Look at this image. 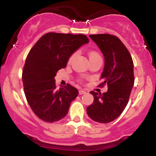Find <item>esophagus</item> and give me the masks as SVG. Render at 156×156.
Segmentation results:
<instances>
[{"label":"esophagus","instance_id":"34e87169","mask_svg":"<svg viewBox=\"0 0 156 156\" xmlns=\"http://www.w3.org/2000/svg\"><path fill=\"white\" fill-rule=\"evenodd\" d=\"M87 92L85 90H83V89H80L79 90V94H85V93Z\"/></svg>","mask_w":156,"mask_h":156}]
</instances>
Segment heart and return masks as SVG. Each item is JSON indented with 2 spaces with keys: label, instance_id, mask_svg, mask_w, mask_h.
<instances>
[{
  "label": "heart",
  "instance_id": "b5f03b06",
  "mask_svg": "<svg viewBox=\"0 0 156 156\" xmlns=\"http://www.w3.org/2000/svg\"><path fill=\"white\" fill-rule=\"evenodd\" d=\"M75 56H76V54H73L70 56V58H69V62H72L73 60V58H75ZM89 60L91 59H93V58H101V56H100V55L98 54L97 52H94V51H91L89 52Z\"/></svg>",
  "mask_w": 156,
  "mask_h": 156
}]
</instances>
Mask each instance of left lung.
I'll return each mask as SVG.
<instances>
[{"instance_id": "1", "label": "left lung", "mask_w": 156, "mask_h": 156, "mask_svg": "<svg viewBox=\"0 0 156 156\" xmlns=\"http://www.w3.org/2000/svg\"><path fill=\"white\" fill-rule=\"evenodd\" d=\"M89 37L104 56L102 85L107 84L108 90L103 94L90 92L94 102L87 108V114L98 122L108 123L117 119L128 104L134 84L133 62L129 51L115 36L101 34Z\"/></svg>"}]
</instances>
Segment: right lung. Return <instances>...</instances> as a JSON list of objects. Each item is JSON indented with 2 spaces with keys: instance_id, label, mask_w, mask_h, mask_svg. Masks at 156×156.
Here are the masks:
<instances>
[{
  "instance_id": "right-lung-1",
  "label": "right lung",
  "mask_w": 156,
  "mask_h": 156,
  "mask_svg": "<svg viewBox=\"0 0 156 156\" xmlns=\"http://www.w3.org/2000/svg\"><path fill=\"white\" fill-rule=\"evenodd\" d=\"M89 42L83 34L48 33L30 51L23 71L24 92L32 111L42 120L53 122L67 114L78 90L69 84L57 89L54 78L71 55Z\"/></svg>"
}]
</instances>
